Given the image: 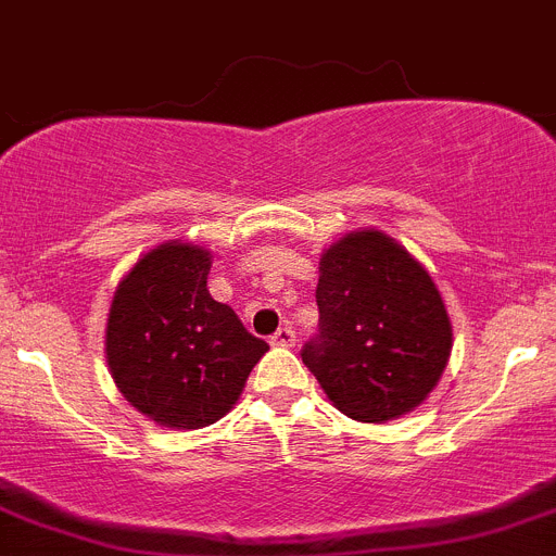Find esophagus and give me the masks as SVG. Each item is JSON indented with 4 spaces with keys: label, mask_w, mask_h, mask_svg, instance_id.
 <instances>
[{
    "label": "esophagus",
    "mask_w": 556,
    "mask_h": 556,
    "mask_svg": "<svg viewBox=\"0 0 556 556\" xmlns=\"http://www.w3.org/2000/svg\"><path fill=\"white\" fill-rule=\"evenodd\" d=\"M271 343L274 346H293V343H296V329L290 327V324H285V327H279L277 332L271 334Z\"/></svg>",
    "instance_id": "obj_1"
}]
</instances>
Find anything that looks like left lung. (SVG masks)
I'll return each instance as SVG.
<instances>
[{
  "instance_id": "left-lung-1",
  "label": "left lung",
  "mask_w": 556,
  "mask_h": 556,
  "mask_svg": "<svg viewBox=\"0 0 556 556\" xmlns=\"http://www.w3.org/2000/svg\"><path fill=\"white\" fill-rule=\"evenodd\" d=\"M318 332L302 359L340 413L390 421L429 396L452 352L432 277L393 238L365 229L321 257Z\"/></svg>"
}]
</instances>
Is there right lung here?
<instances>
[{"label":"right lung","mask_w":556,"mask_h":556,"mask_svg":"<svg viewBox=\"0 0 556 556\" xmlns=\"http://www.w3.org/2000/svg\"><path fill=\"white\" fill-rule=\"evenodd\" d=\"M210 252L163 243L122 279L108 318V365L138 413L163 427L218 421L268 352L207 290Z\"/></svg>","instance_id":"obj_1"}]
</instances>
